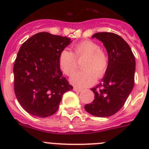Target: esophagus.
I'll list each match as a JSON object with an SVG mask.
<instances>
[{
  "label": "esophagus",
  "mask_w": 149,
  "mask_h": 149,
  "mask_svg": "<svg viewBox=\"0 0 149 149\" xmlns=\"http://www.w3.org/2000/svg\"><path fill=\"white\" fill-rule=\"evenodd\" d=\"M73 90L74 91V92H77V93L82 92V89H80V88H77V87H74Z\"/></svg>",
  "instance_id": "obj_1"
}]
</instances>
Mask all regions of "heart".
<instances>
[{
    "mask_svg": "<svg viewBox=\"0 0 149 149\" xmlns=\"http://www.w3.org/2000/svg\"><path fill=\"white\" fill-rule=\"evenodd\" d=\"M86 57L83 63L84 70L74 74L70 81L78 87L90 86L97 81V77H104L108 68V58L93 41L85 40L74 46V54L66 49L60 52L58 63L60 70L67 76H71L77 69V59Z\"/></svg>",
    "mask_w": 149,
    "mask_h": 149,
    "instance_id": "obj_1",
    "label": "heart"
}]
</instances>
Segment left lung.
Wrapping results in <instances>:
<instances>
[{
  "label": "left lung",
  "mask_w": 149,
  "mask_h": 149,
  "mask_svg": "<svg viewBox=\"0 0 149 149\" xmlns=\"http://www.w3.org/2000/svg\"><path fill=\"white\" fill-rule=\"evenodd\" d=\"M92 37L103 42L108 54V68L102 81L91 89L95 99L84 108L95 116H110L122 108L134 88L135 58L128 44L117 34L101 32Z\"/></svg>",
  "instance_id": "1"
}]
</instances>
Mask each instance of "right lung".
Segmentation results:
<instances>
[{"instance_id": "1", "label": "right lung", "mask_w": 149, "mask_h": 149, "mask_svg": "<svg viewBox=\"0 0 149 149\" xmlns=\"http://www.w3.org/2000/svg\"><path fill=\"white\" fill-rule=\"evenodd\" d=\"M71 39L38 33L21 46L13 67L14 91L27 113L45 118L58 110L62 96L73 89L59 66L60 52Z\"/></svg>"}]
</instances>
